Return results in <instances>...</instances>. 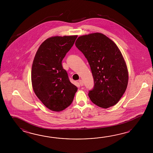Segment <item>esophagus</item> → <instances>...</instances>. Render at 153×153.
<instances>
[{"label": "esophagus", "mask_w": 153, "mask_h": 153, "mask_svg": "<svg viewBox=\"0 0 153 153\" xmlns=\"http://www.w3.org/2000/svg\"><path fill=\"white\" fill-rule=\"evenodd\" d=\"M79 84H80V86H83L84 85V82H83V81L82 80H79Z\"/></svg>", "instance_id": "1"}]
</instances>
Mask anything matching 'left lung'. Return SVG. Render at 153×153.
I'll return each instance as SVG.
<instances>
[{"label":"left lung","mask_w":153,"mask_h":153,"mask_svg":"<svg viewBox=\"0 0 153 153\" xmlns=\"http://www.w3.org/2000/svg\"><path fill=\"white\" fill-rule=\"evenodd\" d=\"M75 46L88 59L94 86L88 92L91 101L108 108L117 103L127 88V66L115 42L100 33L80 36Z\"/></svg>","instance_id":"left-lung-1"}]
</instances>
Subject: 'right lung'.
I'll return each mask as SVG.
<instances>
[{
  "instance_id": "obj_1",
  "label": "right lung",
  "mask_w": 153,
  "mask_h": 153,
  "mask_svg": "<svg viewBox=\"0 0 153 153\" xmlns=\"http://www.w3.org/2000/svg\"><path fill=\"white\" fill-rule=\"evenodd\" d=\"M78 36H52L39 46L33 62L31 80L36 96L49 109L60 111L70 105L78 88L69 81L62 61Z\"/></svg>"
}]
</instances>
